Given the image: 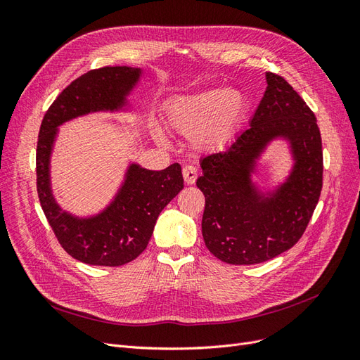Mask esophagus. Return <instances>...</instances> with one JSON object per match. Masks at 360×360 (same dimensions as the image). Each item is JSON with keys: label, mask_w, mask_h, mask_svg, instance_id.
Masks as SVG:
<instances>
[{"label": "esophagus", "mask_w": 360, "mask_h": 360, "mask_svg": "<svg viewBox=\"0 0 360 360\" xmlns=\"http://www.w3.org/2000/svg\"><path fill=\"white\" fill-rule=\"evenodd\" d=\"M197 177H198L197 168L192 167V165L183 167V179H184V181H186L188 184H193L195 181H197Z\"/></svg>", "instance_id": "obj_1"}]
</instances>
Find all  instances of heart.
<instances>
[{
    "label": "heart",
    "mask_w": 360,
    "mask_h": 360,
    "mask_svg": "<svg viewBox=\"0 0 360 360\" xmlns=\"http://www.w3.org/2000/svg\"><path fill=\"white\" fill-rule=\"evenodd\" d=\"M246 112V97L238 90L207 89L172 99L165 111V124L171 132L191 138L197 151L224 148L234 138ZM156 139L167 144L162 132Z\"/></svg>",
    "instance_id": "obj_1"
}]
</instances>
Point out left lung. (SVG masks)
<instances>
[{
	"mask_svg": "<svg viewBox=\"0 0 360 360\" xmlns=\"http://www.w3.org/2000/svg\"><path fill=\"white\" fill-rule=\"evenodd\" d=\"M264 91L249 127L226 147L201 160L197 186L205 197L202 237L207 249L228 264H258L299 242L319 202L323 151L317 118L279 75L266 73ZM285 139L293 167L275 191L252 180L269 143Z\"/></svg>",
	"mask_w": 360,
	"mask_h": 360,
	"instance_id": "8db88e82",
	"label": "left lung"
}]
</instances>
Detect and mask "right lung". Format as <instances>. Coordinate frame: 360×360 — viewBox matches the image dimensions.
Returning <instances> with one entry per match:
<instances>
[{
	"instance_id": "1",
	"label": "right lung",
	"mask_w": 360,
	"mask_h": 360,
	"mask_svg": "<svg viewBox=\"0 0 360 360\" xmlns=\"http://www.w3.org/2000/svg\"><path fill=\"white\" fill-rule=\"evenodd\" d=\"M141 75L139 68L129 66L90 70L60 93L40 126L36 153L40 205L64 250L85 264L117 267L134 261L147 248L160 212L183 189L179 163L162 171L130 163L114 200L101 213L75 216L53 198L51 155L58 127L86 114L126 111L127 96Z\"/></svg>"
}]
</instances>
